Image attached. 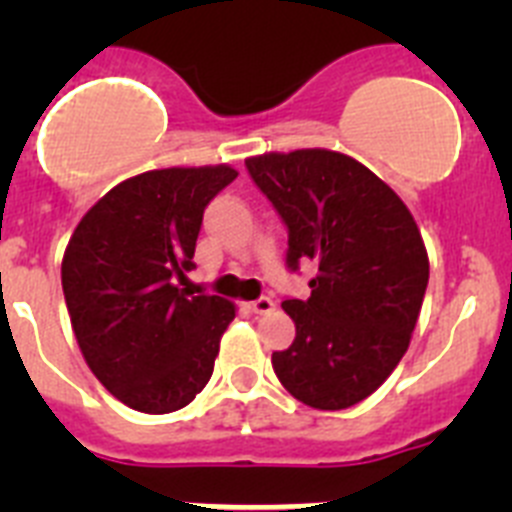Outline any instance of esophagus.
<instances>
[{"label":"esophagus","instance_id":"obj_1","mask_svg":"<svg viewBox=\"0 0 512 512\" xmlns=\"http://www.w3.org/2000/svg\"><path fill=\"white\" fill-rule=\"evenodd\" d=\"M274 307L277 305H274V300H271V297H259V300L248 302V310H251L253 315H269Z\"/></svg>","mask_w":512,"mask_h":512}]
</instances>
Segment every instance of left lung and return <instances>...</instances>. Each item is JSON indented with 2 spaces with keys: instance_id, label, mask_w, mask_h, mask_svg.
<instances>
[{
  "instance_id": "8db88e82",
  "label": "left lung",
  "mask_w": 512,
  "mask_h": 512,
  "mask_svg": "<svg viewBox=\"0 0 512 512\" xmlns=\"http://www.w3.org/2000/svg\"><path fill=\"white\" fill-rule=\"evenodd\" d=\"M246 169L287 225V269L318 266L310 297L282 302L297 336L271 366L310 408H351L410 346L428 287L418 225L377 174L343 153H264Z\"/></svg>"
}]
</instances>
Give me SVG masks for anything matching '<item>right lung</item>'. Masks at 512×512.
Returning a JSON list of instances; mask_svg holds the SVG:
<instances>
[{"mask_svg":"<svg viewBox=\"0 0 512 512\" xmlns=\"http://www.w3.org/2000/svg\"><path fill=\"white\" fill-rule=\"evenodd\" d=\"M230 166L158 169L117 184L81 217L61 264L71 328L94 377L138 413L182 410L215 369L233 302L179 289L205 207Z\"/></svg>","mask_w":512,"mask_h":512,"instance_id":"obj_1","label":"right lung"}]
</instances>
